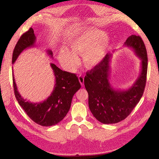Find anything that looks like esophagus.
Here are the masks:
<instances>
[{"label":"esophagus","instance_id":"esophagus-1","mask_svg":"<svg viewBox=\"0 0 159 159\" xmlns=\"http://www.w3.org/2000/svg\"><path fill=\"white\" fill-rule=\"evenodd\" d=\"M78 78H79V81H80L81 85L83 86L84 85V76L82 75L81 74H80L78 76Z\"/></svg>","mask_w":159,"mask_h":159}]
</instances>
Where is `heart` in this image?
I'll return each instance as SVG.
<instances>
[{
  "label": "heart",
  "instance_id": "b5f03b06",
  "mask_svg": "<svg viewBox=\"0 0 159 159\" xmlns=\"http://www.w3.org/2000/svg\"><path fill=\"white\" fill-rule=\"evenodd\" d=\"M110 40L107 34L98 30H91L72 38L69 49L61 48L58 53L61 64L70 71L75 70L80 63L78 55L83 54L86 66L94 67L105 57L109 46Z\"/></svg>",
  "mask_w": 159,
  "mask_h": 159
}]
</instances>
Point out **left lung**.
<instances>
[{"label":"left lung","instance_id":"left-lung-1","mask_svg":"<svg viewBox=\"0 0 159 159\" xmlns=\"http://www.w3.org/2000/svg\"><path fill=\"white\" fill-rule=\"evenodd\" d=\"M124 44L132 48L141 60V74L131 88L127 90H116L111 87V54H107L99 64L87 71L84 78L89 109L93 116L104 124L117 123L128 117L145 90L148 66L145 45L142 38L136 35L130 36Z\"/></svg>","mask_w":159,"mask_h":159}]
</instances>
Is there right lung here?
Returning a JSON list of instances; mask_svg holds the SVG:
<instances>
[{"instance_id":"obj_1","label":"right lung","mask_w":159,"mask_h":159,"mask_svg":"<svg viewBox=\"0 0 159 159\" xmlns=\"http://www.w3.org/2000/svg\"><path fill=\"white\" fill-rule=\"evenodd\" d=\"M36 36L32 28L18 40L14 48L12 62L14 64L22 51L34 46ZM47 53L53 57L52 51L48 50ZM55 76L54 90L50 95L42 102L32 103L24 99L19 93L12 75L14 95L19 105L25 110L33 121L42 126L55 125L63 119L70 109L74 95L81 88L78 78L75 74L62 71L54 64H50Z\"/></svg>"}]
</instances>
